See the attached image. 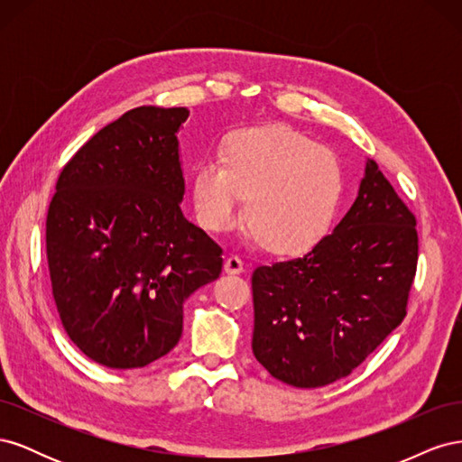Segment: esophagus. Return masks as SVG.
<instances>
[{"label":"esophagus","instance_id":"esophagus-1","mask_svg":"<svg viewBox=\"0 0 462 462\" xmlns=\"http://www.w3.org/2000/svg\"><path fill=\"white\" fill-rule=\"evenodd\" d=\"M223 270H226V273H229V275L243 273L245 263H243V260L239 256H227L226 263H223Z\"/></svg>","mask_w":462,"mask_h":462}]
</instances>
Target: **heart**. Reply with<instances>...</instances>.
Returning a JSON list of instances; mask_svg holds the SVG:
<instances>
[{
  "label": "heart",
  "instance_id": "obj_1",
  "mask_svg": "<svg viewBox=\"0 0 462 462\" xmlns=\"http://www.w3.org/2000/svg\"><path fill=\"white\" fill-rule=\"evenodd\" d=\"M335 153L285 127L233 134L223 160L206 158L192 171L190 194L202 226L233 229L243 217L256 239L283 256H299L329 233L343 199Z\"/></svg>",
  "mask_w": 462,
  "mask_h": 462
}]
</instances>
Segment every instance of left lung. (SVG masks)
<instances>
[{
    "mask_svg": "<svg viewBox=\"0 0 462 462\" xmlns=\"http://www.w3.org/2000/svg\"><path fill=\"white\" fill-rule=\"evenodd\" d=\"M416 219L374 160L333 233L309 254L253 273V353L275 380L312 389L341 380L407 316Z\"/></svg>",
    "mask_w": 462,
    "mask_h": 462,
    "instance_id": "8db88e82",
    "label": "left lung"
}]
</instances>
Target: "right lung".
<instances>
[{"mask_svg": "<svg viewBox=\"0 0 462 462\" xmlns=\"http://www.w3.org/2000/svg\"><path fill=\"white\" fill-rule=\"evenodd\" d=\"M187 107L143 106L97 131L58 179L46 221L61 324L107 368L152 365L179 343L183 304L221 273V248L180 209Z\"/></svg>", "mask_w": 462, "mask_h": 462, "instance_id": "add662e5", "label": "right lung"}]
</instances>
